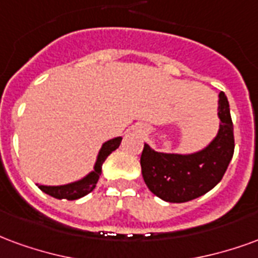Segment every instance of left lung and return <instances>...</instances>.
<instances>
[{"instance_id": "obj_1", "label": "left lung", "mask_w": 258, "mask_h": 258, "mask_svg": "<svg viewBox=\"0 0 258 258\" xmlns=\"http://www.w3.org/2000/svg\"><path fill=\"white\" fill-rule=\"evenodd\" d=\"M219 97V133L202 151L163 154L144 143L140 158L143 178L158 198L183 204L202 197L221 181L234 155L235 140L227 96L220 92Z\"/></svg>"}]
</instances>
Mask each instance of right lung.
Segmentation results:
<instances>
[{
  "label": "right lung",
  "mask_w": 258,
  "mask_h": 258,
  "mask_svg": "<svg viewBox=\"0 0 258 258\" xmlns=\"http://www.w3.org/2000/svg\"><path fill=\"white\" fill-rule=\"evenodd\" d=\"M122 137H115L112 140H108L103 144L99 157L96 161L95 170L89 173L86 177H84L80 181L75 183L66 184V185H57V187H50V185H38L41 191H44L45 194H48L50 197L57 199H69V201H74V199H80L82 197H85L86 194L92 192L96 187V183L100 177L101 173V165L106 161V158L110 155L111 152L115 151L116 148L119 147L121 144Z\"/></svg>",
  "instance_id": "add662e5"
}]
</instances>
